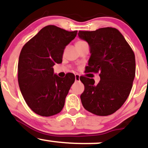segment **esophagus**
<instances>
[{"label": "esophagus", "mask_w": 148, "mask_h": 148, "mask_svg": "<svg viewBox=\"0 0 148 148\" xmlns=\"http://www.w3.org/2000/svg\"><path fill=\"white\" fill-rule=\"evenodd\" d=\"M80 81V77L78 74L75 75V82H79Z\"/></svg>", "instance_id": "obj_1"}]
</instances>
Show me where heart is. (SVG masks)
Masks as SVG:
<instances>
[{
    "label": "heart",
    "mask_w": 148,
    "mask_h": 148,
    "mask_svg": "<svg viewBox=\"0 0 148 148\" xmlns=\"http://www.w3.org/2000/svg\"><path fill=\"white\" fill-rule=\"evenodd\" d=\"M85 41H78L77 43H76V45H81V44H85Z\"/></svg>",
    "instance_id": "obj_1"
}]
</instances>
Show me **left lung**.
Returning <instances> with one entry per match:
<instances>
[{
  "instance_id": "obj_1",
  "label": "left lung",
  "mask_w": 148,
  "mask_h": 148,
  "mask_svg": "<svg viewBox=\"0 0 148 148\" xmlns=\"http://www.w3.org/2000/svg\"><path fill=\"white\" fill-rule=\"evenodd\" d=\"M86 41L91 56L87 72H100V81L80 77L84 91L80 96L85 110L96 115L107 116L118 110L127 99L135 76V57L125 38L117 29L101 28L79 31Z\"/></svg>"
}]
</instances>
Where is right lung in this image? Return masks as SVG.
I'll use <instances>...</instances> for the list:
<instances>
[{"label": "right lung", "mask_w": 148, "mask_h": 148, "mask_svg": "<svg viewBox=\"0 0 148 148\" xmlns=\"http://www.w3.org/2000/svg\"><path fill=\"white\" fill-rule=\"evenodd\" d=\"M77 31L57 26L43 28L22 48L18 64V81L24 100L33 112L44 117L60 112L75 80L71 74L61 78L53 66L62 62L64 51Z\"/></svg>", "instance_id": "obj_1"}]
</instances>
